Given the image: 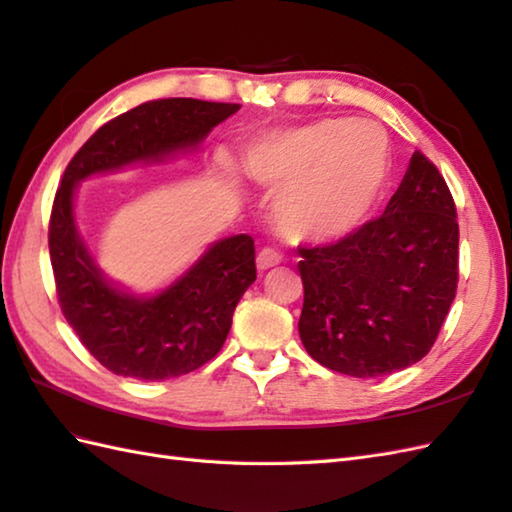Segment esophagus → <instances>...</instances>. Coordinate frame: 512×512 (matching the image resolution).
Here are the masks:
<instances>
[{
	"label": "esophagus",
	"mask_w": 512,
	"mask_h": 512,
	"mask_svg": "<svg viewBox=\"0 0 512 512\" xmlns=\"http://www.w3.org/2000/svg\"><path fill=\"white\" fill-rule=\"evenodd\" d=\"M279 262H281V255L277 253V250H273V248L259 250V255H257V268L259 270H268V268L277 266Z\"/></svg>",
	"instance_id": "1"
}]
</instances>
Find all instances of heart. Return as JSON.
Masks as SVG:
<instances>
[{
	"mask_svg": "<svg viewBox=\"0 0 512 512\" xmlns=\"http://www.w3.org/2000/svg\"><path fill=\"white\" fill-rule=\"evenodd\" d=\"M244 171L262 187H288L277 202L288 237L328 242L356 231L383 195L387 140L354 118H321L255 140Z\"/></svg>",
	"mask_w": 512,
	"mask_h": 512,
	"instance_id": "b5f03b06",
	"label": "heart"
}]
</instances>
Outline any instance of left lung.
Wrapping results in <instances>:
<instances>
[{
	"label": "left lung",
	"mask_w": 512,
	"mask_h": 512,
	"mask_svg": "<svg viewBox=\"0 0 512 512\" xmlns=\"http://www.w3.org/2000/svg\"><path fill=\"white\" fill-rule=\"evenodd\" d=\"M460 226L438 167L416 151L383 215L323 246H299L308 354L332 372H400L436 343L458 290Z\"/></svg>",
	"instance_id": "8db88e82"
}]
</instances>
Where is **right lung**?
Instances as JSON below:
<instances>
[{
    "mask_svg": "<svg viewBox=\"0 0 512 512\" xmlns=\"http://www.w3.org/2000/svg\"><path fill=\"white\" fill-rule=\"evenodd\" d=\"M237 110L235 103L198 99L147 101L96 129L65 167L48 226L57 299L85 350L116 376L167 380L209 363L222 350L239 299L257 279L255 242L250 235L217 242L158 297L136 299L112 288L92 264L74 226V184L198 145Z\"/></svg>",
    "mask_w": 512,
    "mask_h": 512,
    "instance_id": "right-lung-1",
    "label": "right lung"
}]
</instances>
